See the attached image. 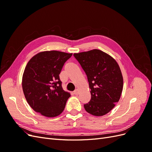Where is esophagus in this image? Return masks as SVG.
<instances>
[{"mask_svg":"<svg viewBox=\"0 0 152 152\" xmlns=\"http://www.w3.org/2000/svg\"><path fill=\"white\" fill-rule=\"evenodd\" d=\"M73 93H74V94H75V95H78L79 94V90L78 89H76L75 91H74V92H73Z\"/></svg>","mask_w":152,"mask_h":152,"instance_id":"1","label":"esophagus"}]
</instances>
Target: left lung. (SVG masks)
<instances>
[{"label":"left lung","instance_id":"8db88e82","mask_svg":"<svg viewBox=\"0 0 152 152\" xmlns=\"http://www.w3.org/2000/svg\"><path fill=\"white\" fill-rule=\"evenodd\" d=\"M73 56L85 72L91 89V100L84 105L86 112L95 116L108 113L120 99L122 92L123 77L118 63L98 49Z\"/></svg>","mask_w":152,"mask_h":152}]
</instances>
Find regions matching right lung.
<instances>
[{"label":"right lung","instance_id":"add662e5","mask_svg":"<svg viewBox=\"0 0 152 152\" xmlns=\"http://www.w3.org/2000/svg\"><path fill=\"white\" fill-rule=\"evenodd\" d=\"M72 56L57 50L44 51L32 57L23 75L25 98L34 111L48 117L60 115L70 93L62 88L59 75L65 63Z\"/></svg>","mask_w":152,"mask_h":152}]
</instances>
